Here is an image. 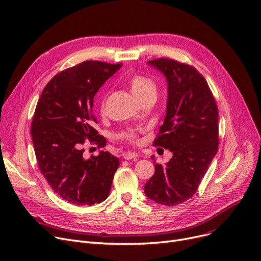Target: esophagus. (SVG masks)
<instances>
[{
    "instance_id": "esophagus-1",
    "label": "esophagus",
    "mask_w": 261,
    "mask_h": 261,
    "mask_svg": "<svg viewBox=\"0 0 261 261\" xmlns=\"http://www.w3.org/2000/svg\"><path fill=\"white\" fill-rule=\"evenodd\" d=\"M138 153L134 152V151H128V152H124L122 153V158L126 159V160H131V159H135L138 158Z\"/></svg>"
}]
</instances>
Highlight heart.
Masks as SVG:
<instances>
[{
    "mask_svg": "<svg viewBox=\"0 0 261 261\" xmlns=\"http://www.w3.org/2000/svg\"><path fill=\"white\" fill-rule=\"evenodd\" d=\"M128 84H129L131 94L134 96V98H137L138 100H141L147 96H155L156 87H155L154 82L152 80H150L149 77H147L145 75H142V74L132 75L129 79ZM99 109H100L101 113H105L106 97L101 99ZM138 134H139V130L128 129L126 131L120 132L117 135V138L120 140H123V141H127V142H135L137 141Z\"/></svg>",
    "mask_w": 261,
    "mask_h": 261,
    "instance_id": "1",
    "label": "heart"
}]
</instances>
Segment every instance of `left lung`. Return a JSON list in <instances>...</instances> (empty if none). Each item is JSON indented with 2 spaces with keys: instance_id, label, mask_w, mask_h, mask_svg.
I'll use <instances>...</instances> for the list:
<instances>
[{
  "instance_id": "8db88e82",
  "label": "left lung",
  "mask_w": 261,
  "mask_h": 261,
  "mask_svg": "<svg viewBox=\"0 0 261 261\" xmlns=\"http://www.w3.org/2000/svg\"><path fill=\"white\" fill-rule=\"evenodd\" d=\"M148 65L167 81L166 115L153 144L173 156L165 165H154L144 190L154 202L172 207L196 193L218 152L219 112L207 81L193 66L168 59Z\"/></svg>"
}]
</instances>
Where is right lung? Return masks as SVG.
I'll use <instances>...</instances> for the list:
<instances>
[{"label": "right lung", "mask_w": 261, "mask_h": 261, "mask_svg": "<svg viewBox=\"0 0 261 261\" xmlns=\"http://www.w3.org/2000/svg\"><path fill=\"white\" fill-rule=\"evenodd\" d=\"M122 64L86 61L56 74L43 88L32 121V141L41 174L56 194L92 206L110 194L119 159L108 151L84 159L85 139L105 147L95 129L94 97Z\"/></svg>", "instance_id": "1"}]
</instances>
